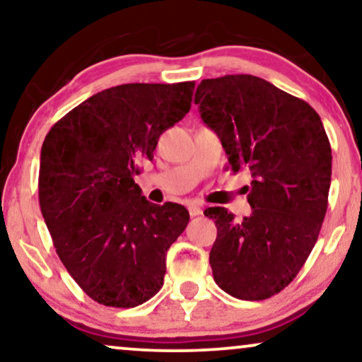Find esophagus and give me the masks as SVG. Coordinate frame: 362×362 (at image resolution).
<instances>
[{
    "label": "esophagus",
    "mask_w": 362,
    "mask_h": 362,
    "mask_svg": "<svg viewBox=\"0 0 362 362\" xmlns=\"http://www.w3.org/2000/svg\"><path fill=\"white\" fill-rule=\"evenodd\" d=\"M187 211H189V216L192 217L202 214V207L199 204H196V202H192V204L187 206Z\"/></svg>",
    "instance_id": "34e87169"
}]
</instances>
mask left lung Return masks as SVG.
Listing matches in <instances>:
<instances>
[{"label": "left lung", "instance_id": "left-lung-1", "mask_svg": "<svg viewBox=\"0 0 362 362\" xmlns=\"http://www.w3.org/2000/svg\"><path fill=\"white\" fill-rule=\"evenodd\" d=\"M194 103L232 171L249 170L252 214L207 207L217 239L214 281L239 300H265L298 275L318 240L331 185V146L315 108L255 76L204 78Z\"/></svg>", "mask_w": 362, "mask_h": 362}]
</instances>
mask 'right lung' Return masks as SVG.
Here are the masks:
<instances>
[{
	"label": "right lung",
	"instance_id": "1",
	"mask_svg": "<svg viewBox=\"0 0 362 362\" xmlns=\"http://www.w3.org/2000/svg\"><path fill=\"white\" fill-rule=\"evenodd\" d=\"M192 90L194 82L107 88L64 115L42 143V217L59 259L97 303L133 308L163 286L166 252L189 212L146 201L133 176L189 112Z\"/></svg>",
	"mask_w": 362,
	"mask_h": 362
}]
</instances>
